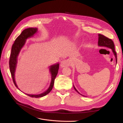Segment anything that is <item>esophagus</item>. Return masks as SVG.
<instances>
[{"instance_id":"obj_1","label":"esophagus","mask_w":123,"mask_h":123,"mask_svg":"<svg viewBox=\"0 0 123 123\" xmlns=\"http://www.w3.org/2000/svg\"><path fill=\"white\" fill-rule=\"evenodd\" d=\"M71 65V61L70 59H67L61 62V67H69Z\"/></svg>"}]
</instances>
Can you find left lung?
Wrapping results in <instances>:
<instances>
[{
  "instance_id": "1",
  "label": "left lung",
  "mask_w": 123,
  "mask_h": 123,
  "mask_svg": "<svg viewBox=\"0 0 123 123\" xmlns=\"http://www.w3.org/2000/svg\"><path fill=\"white\" fill-rule=\"evenodd\" d=\"M98 45L100 47H107L109 48L110 49L112 50L113 52L114 53V55H115V59H116V64L117 62V52L115 51V48H114V43L112 39H111L103 35L102 34H98ZM74 87V89H75V91L79 93V94H80L79 92L75 87ZM81 95H83L82 94H81Z\"/></svg>"
}]
</instances>
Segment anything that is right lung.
Here are the masks:
<instances>
[{
	"label": "right lung",
	"instance_id": "1",
	"mask_svg": "<svg viewBox=\"0 0 123 123\" xmlns=\"http://www.w3.org/2000/svg\"><path fill=\"white\" fill-rule=\"evenodd\" d=\"M37 29L36 28H29L24 30L21 32V34L17 37L15 40L14 43H13L12 47V49H11V53L10 54L9 60V67L14 84L18 89V88L16 84L15 80V72L16 64L17 62L18 55L20 52L21 49L25 45L26 39L33 36L35 33L37 32ZM58 69L59 64L52 65L50 67V71L51 74V81L50 87L48 89V90L47 91L44 92L43 93L37 95L27 94H26L29 96H30V97L36 98L43 97V96H44L48 94L53 88L54 83V80L58 73Z\"/></svg>",
	"mask_w": 123,
	"mask_h": 123
}]
</instances>
